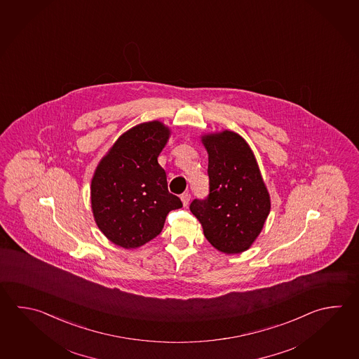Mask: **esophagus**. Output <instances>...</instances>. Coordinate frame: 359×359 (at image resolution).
I'll return each instance as SVG.
<instances>
[{
    "mask_svg": "<svg viewBox=\"0 0 359 359\" xmlns=\"http://www.w3.org/2000/svg\"><path fill=\"white\" fill-rule=\"evenodd\" d=\"M180 199H182V202H183L184 207H187L188 204H189L190 202V194L187 191V193H184V194H182V196H180Z\"/></svg>",
    "mask_w": 359,
    "mask_h": 359,
    "instance_id": "esophagus-1",
    "label": "esophagus"
}]
</instances>
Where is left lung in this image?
I'll use <instances>...</instances> for the list:
<instances>
[{"instance_id":"left-lung-1","label":"left lung","mask_w":359,"mask_h":359,"mask_svg":"<svg viewBox=\"0 0 359 359\" xmlns=\"http://www.w3.org/2000/svg\"><path fill=\"white\" fill-rule=\"evenodd\" d=\"M202 143L208 154L210 194L194 199L190 212L203 227L205 238L224 254H241L264 227L271 196L250 146L238 133H207Z\"/></svg>"}]
</instances>
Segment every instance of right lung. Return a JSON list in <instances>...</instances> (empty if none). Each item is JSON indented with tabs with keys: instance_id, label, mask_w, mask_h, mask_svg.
I'll use <instances>...</instances> for the list:
<instances>
[{
	"instance_id": "obj_1",
	"label": "right lung",
	"mask_w": 359,
	"mask_h": 359,
	"mask_svg": "<svg viewBox=\"0 0 359 359\" xmlns=\"http://www.w3.org/2000/svg\"><path fill=\"white\" fill-rule=\"evenodd\" d=\"M171 130L160 121L124 132L109 149L91 179V210L97 227L113 244L135 249L155 238L170 210L183 207L169 193L157 157Z\"/></svg>"
}]
</instances>
